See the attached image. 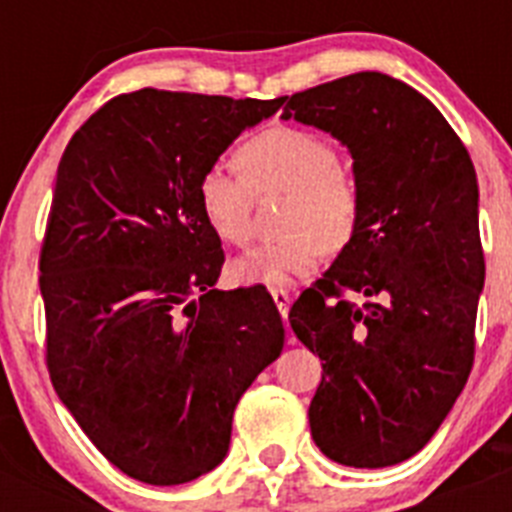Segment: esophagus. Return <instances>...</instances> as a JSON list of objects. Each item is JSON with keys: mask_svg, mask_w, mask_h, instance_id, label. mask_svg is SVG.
<instances>
[{"mask_svg": "<svg viewBox=\"0 0 512 512\" xmlns=\"http://www.w3.org/2000/svg\"><path fill=\"white\" fill-rule=\"evenodd\" d=\"M271 297H274V305H277V310L282 312V318H287L289 300H292V295H289L287 289H271Z\"/></svg>", "mask_w": 512, "mask_h": 512, "instance_id": "esophagus-1", "label": "esophagus"}]
</instances>
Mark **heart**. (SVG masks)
<instances>
[{
	"label": "heart",
	"mask_w": 512,
	"mask_h": 512,
	"mask_svg": "<svg viewBox=\"0 0 512 512\" xmlns=\"http://www.w3.org/2000/svg\"><path fill=\"white\" fill-rule=\"evenodd\" d=\"M235 164L241 172L228 164L207 166L197 182V202L212 233L230 246L248 243L253 194L266 192H287L282 230H289L235 261L233 277L241 284L289 287L315 271L325 248L338 251L354 238L361 189L325 135L274 125L243 140Z\"/></svg>",
	"instance_id": "b5f03b06"
}]
</instances>
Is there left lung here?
<instances>
[{
  "mask_svg": "<svg viewBox=\"0 0 512 512\" xmlns=\"http://www.w3.org/2000/svg\"><path fill=\"white\" fill-rule=\"evenodd\" d=\"M282 117L348 146L361 189L354 238L289 310L323 361L312 441L346 467H392L431 441L472 372L485 284L474 164L423 94L379 71L292 94Z\"/></svg>",
  "mask_w": 512,
  "mask_h": 512,
  "instance_id": "obj_1",
  "label": "left lung"
}]
</instances>
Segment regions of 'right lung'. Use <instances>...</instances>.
<instances>
[{"instance_id":"1","label":"right lung","mask_w":512,"mask_h":512,"mask_svg":"<svg viewBox=\"0 0 512 512\" xmlns=\"http://www.w3.org/2000/svg\"><path fill=\"white\" fill-rule=\"evenodd\" d=\"M282 104L138 89L104 102L58 164L45 364L99 454L146 485L215 469L235 405L282 354L266 287L215 289L225 253L197 202L202 171Z\"/></svg>"}]
</instances>
